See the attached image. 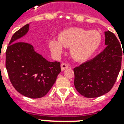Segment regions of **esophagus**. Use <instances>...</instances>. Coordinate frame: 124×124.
I'll return each mask as SVG.
<instances>
[{"instance_id":"34e87169","label":"esophagus","mask_w":124,"mask_h":124,"mask_svg":"<svg viewBox=\"0 0 124 124\" xmlns=\"http://www.w3.org/2000/svg\"><path fill=\"white\" fill-rule=\"evenodd\" d=\"M60 66H61V70H62V71L66 70V69H67L69 67V66H68L67 64H65V63H62Z\"/></svg>"}]
</instances>
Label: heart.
Returning a JSON list of instances; mask_svg holds the SVG:
<instances>
[{
	"label": "heart",
	"mask_w": 124,
	"mask_h": 124,
	"mask_svg": "<svg viewBox=\"0 0 124 124\" xmlns=\"http://www.w3.org/2000/svg\"><path fill=\"white\" fill-rule=\"evenodd\" d=\"M101 40V34L98 31L82 28H68L61 31L58 38H51L48 42V46L55 56H59L64 47H70V54L73 59L84 62L98 50Z\"/></svg>",
	"instance_id": "heart-1"
}]
</instances>
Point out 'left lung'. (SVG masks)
Masks as SVG:
<instances>
[{
    "instance_id": "8db88e82",
    "label": "left lung",
    "mask_w": 124,
    "mask_h": 124,
    "mask_svg": "<svg viewBox=\"0 0 124 124\" xmlns=\"http://www.w3.org/2000/svg\"><path fill=\"white\" fill-rule=\"evenodd\" d=\"M104 34L106 47L104 50L74 68V86L86 98H97L110 91L121 69L123 54L120 42L110 31L104 32Z\"/></svg>"
}]
</instances>
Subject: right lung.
<instances>
[{"instance_id":"right-lung-1","label":"right lung","mask_w":124,"mask_h":124,"mask_svg":"<svg viewBox=\"0 0 124 124\" xmlns=\"http://www.w3.org/2000/svg\"><path fill=\"white\" fill-rule=\"evenodd\" d=\"M28 23L13 34L6 52V68L16 90L31 98H40L51 89L61 72L60 63L51 62L31 44L19 42L28 33Z\"/></svg>"}]
</instances>
